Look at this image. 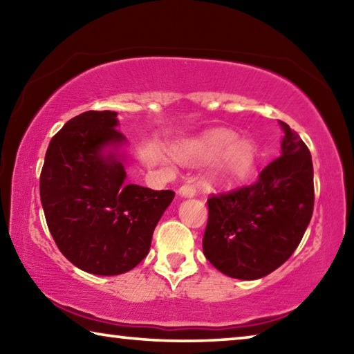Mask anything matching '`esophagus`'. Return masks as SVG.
<instances>
[{
    "mask_svg": "<svg viewBox=\"0 0 354 354\" xmlns=\"http://www.w3.org/2000/svg\"><path fill=\"white\" fill-rule=\"evenodd\" d=\"M196 194V187L194 184H184L179 187V195L181 196H195Z\"/></svg>",
    "mask_w": 354,
    "mask_h": 354,
    "instance_id": "esophagus-1",
    "label": "esophagus"
}]
</instances>
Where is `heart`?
<instances>
[{
  "mask_svg": "<svg viewBox=\"0 0 354 354\" xmlns=\"http://www.w3.org/2000/svg\"><path fill=\"white\" fill-rule=\"evenodd\" d=\"M218 176L223 181H236L247 175L254 160V149L248 140H236V134L226 129L209 131L181 148L187 159L209 160L223 154Z\"/></svg>",
  "mask_w": 354,
  "mask_h": 354,
  "instance_id": "b5f03b06",
  "label": "heart"
}]
</instances>
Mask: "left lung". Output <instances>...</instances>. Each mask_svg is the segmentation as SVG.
I'll list each match as a JSON object with an SVG mask.
<instances>
[{"label": "left lung", "instance_id": "1", "mask_svg": "<svg viewBox=\"0 0 354 354\" xmlns=\"http://www.w3.org/2000/svg\"><path fill=\"white\" fill-rule=\"evenodd\" d=\"M281 156L251 183L207 198L203 253L237 279L267 277L301 242L314 211V169L299 136L279 122Z\"/></svg>", "mask_w": 354, "mask_h": 354}]
</instances>
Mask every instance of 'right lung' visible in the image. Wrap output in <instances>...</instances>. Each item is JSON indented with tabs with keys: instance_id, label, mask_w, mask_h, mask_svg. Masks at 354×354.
Listing matches in <instances>:
<instances>
[{
	"instance_id": "add662e5",
	"label": "right lung",
	"mask_w": 354,
	"mask_h": 354,
	"mask_svg": "<svg viewBox=\"0 0 354 354\" xmlns=\"http://www.w3.org/2000/svg\"><path fill=\"white\" fill-rule=\"evenodd\" d=\"M117 113L87 111L53 137L40 173L48 230L61 253L81 270L122 274L148 254L156 225L173 190L124 183L127 171L109 145L124 142Z\"/></svg>"
}]
</instances>
